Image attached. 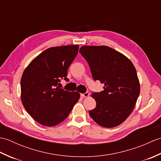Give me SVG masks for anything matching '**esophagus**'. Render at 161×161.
I'll list each match as a JSON object with an SVG mask.
<instances>
[{
	"label": "esophagus",
	"instance_id": "obj_1",
	"mask_svg": "<svg viewBox=\"0 0 161 161\" xmlns=\"http://www.w3.org/2000/svg\"><path fill=\"white\" fill-rule=\"evenodd\" d=\"M81 96L82 97H87L89 96V93H88V92H86V93L81 94Z\"/></svg>",
	"mask_w": 161,
	"mask_h": 161
}]
</instances>
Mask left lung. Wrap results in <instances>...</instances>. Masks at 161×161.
Returning a JSON list of instances; mask_svg holds the SVG:
<instances>
[{"label": "left lung", "instance_id": "obj_1", "mask_svg": "<svg viewBox=\"0 0 161 161\" xmlns=\"http://www.w3.org/2000/svg\"><path fill=\"white\" fill-rule=\"evenodd\" d=\"M80 53L89 65L95 81L104 84V91L93 93L96 107L89 111L93 120L112 128L131 114L141 91L136 70L124 54L105 46L81 47Z\"/></svg>", "mask_w": 161, "mask_h": 161}]
</instances>
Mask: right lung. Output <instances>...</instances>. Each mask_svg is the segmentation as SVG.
I'll return each mask as SVG.
<instances>
[{
	"label": "right lung",
	"mask_w": 161,
	"mask_h": 161,
	"mask_svg": "<svg viewBox=\"0 0 161 161\" xmlns=\"http://www.w3.org/2000/svg\"><path fill=\"white\" fill-rule=\"evenodd\" d=\"M79 46L52 47L36 57L20 80V98L27 112L39 122L53 126L66 119L78 102L77 91H64L61 79L68 81V69L78 53Z\"/></svg>",
	"instance_id": "1"
}]
</instances>
